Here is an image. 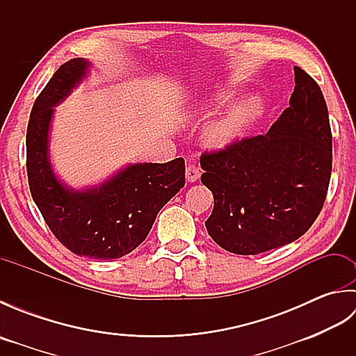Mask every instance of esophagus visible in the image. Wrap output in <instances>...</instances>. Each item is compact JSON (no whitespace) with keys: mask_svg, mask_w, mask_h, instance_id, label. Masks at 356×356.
Here are the masks:
<instances>
[{"mask_svg":"<svg viewBox=\"0 0 356 356\" xmlns=\"http://www.w3.org/2000/svg\"><path fill=\"white\" fill-rule=\"evenodd\" d=\"M200 174H202V171L195 163H191V165L186 166V180H188V182H191V184L197 182V180L200 179Z\"/></svg>","mask_w":356,"mask_h":356,"instance_id":"esophagus-1","label":"esophagus"}]
</instances>
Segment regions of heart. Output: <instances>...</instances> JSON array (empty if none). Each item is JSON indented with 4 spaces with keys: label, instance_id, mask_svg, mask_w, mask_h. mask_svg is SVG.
I'll return each mask as SVG.
<instances>
[{
    "label": "heart",
    "instance_id": "1",
    "mask_svg": "<svg viewBox=\"0 0 356 356\" xmlns=\"http://www.w3.org/2000/svg\"><path fill=\"white\" fill-rule=\"evenodd\" d=\"M226 101H228V96L222 95L216 99V105H222ZM260 107V99L254 96L234 105L231 110L207 128L205 140L208 145L213 148H225L237 142L251 125Z\"/></svg>",
    "mask_w": 356,
    "mask_h": 356
}]
</instances>
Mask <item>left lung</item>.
Here are the masks:
<instances>
[{"instance_id":"left-lung-1","label":"left lung","mask_w":356,"mask_h":356,"mask_svg":"<svg viewBox=\"0 0 356 356\" xmlns=\"http://www.w3.org/2000/svg\"><path fill=\"white\" fill-rule=\"evenodd\" d=\"M289 107L266 134L200 156L214 195L205 222L218 246L255 255L292 243L316 220L332 172L327 105L314 78L293 67Z\"/></svg>"}]
</instances>
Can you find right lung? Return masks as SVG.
Masks as SVG:
<instances>
[{"instance_id": "right-lung-1", "label": "right lung", "mask_w": 356, "mask_h": 356, "mask_svg": "<svg viewBox=\"0 0 356 356\" xmlns=\"http://www.w3.org/2000/svg\"><path fill=\"white\" fill-rule=\"evenodd\" d=\"M88 67L86 59H70L36 97L26 136L27 177L45 223L69 251L111 260L147 238L159 211L185 185V161L128 165L107 182L82 191L65 186L49 159L53 107L86 78Z\"/></svg>"}]
</instances>
